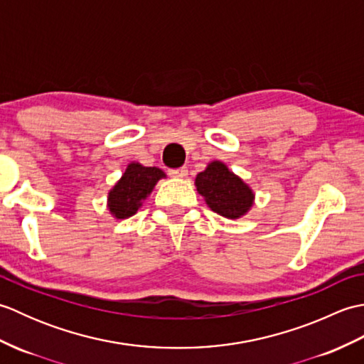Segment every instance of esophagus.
Returning a JSON list of instances; mask_svg holds the SVG:
<instances>
[{
  "instance_id": "1",
  "label": "esophagus",
  "mask_w": 364,
  "mask_h": 364,
  "mask_svg": "<svg viewBox=\"0 0 364 364\" xmlns=\"http://www.w3.org/2000/svg\"><path fill=\"white\" fill-rule=\"evenodd\" d=\"M168 175L173 176V178H186L188 176V168L186 167L172 168V170H168Z\"/></svg>"
}]
</instances>
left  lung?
Returning a JSON list of instances; mask_svg holds the SVG:
<instances>
[{"mask_svg": "<svg viewBox=\"0 0 364 364\" xmlns=\"http://www.w3.org/2000/svg\"><path fill=\"white\" fill-rule=\"evenodd\" d=\"M196 188L214 213L227 219H241L252 210L255 192L225 162L211 161L196 176Z\"/></svg>", "mask_w": 364, "mask_h": 364, "instance_id": "1", "label": "left lung"}]
</instances>
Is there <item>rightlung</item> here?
<instances>
[{"label":"right lung","mask_w":364,"mask_h":364,"mask_svg":"<svg viewBox=\"0 0 364 364\" xmlns=\"http://www.w3.org/2000/svg\"><path fill=\"white\" fill-rule=\"evenodd\" d=\"M162 178H166V173L161 168L131 161L120 180L107 191L106 206L112 218L123 220L134 215Z\"/></svg>","instance_id":"right-lung-1"}]
</instances>
